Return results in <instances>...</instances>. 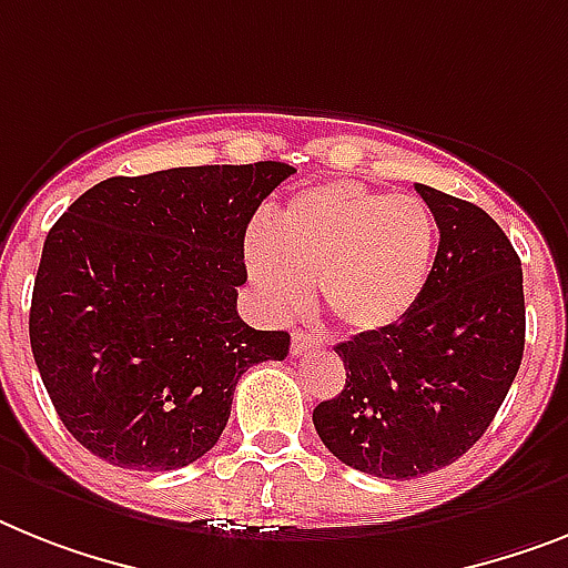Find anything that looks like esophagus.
Here are the masks:
<instances>
[{"instance_id": "34e87169", "label": "esophagus", "mask_w": 568, "mask_h": 568, "mask_svg": "<svg viewBox=\"0 0 568 568\" xmlns=\"http://www.w3.org/2000/svg\"><path fill=\"white\" fill-rule=\"evenodd\" d=\"M318 345H322V339H318V336L307 334V331H293V342H290V351H293V357H302V354L318 348Z\"/></svg>"}]
</instances>
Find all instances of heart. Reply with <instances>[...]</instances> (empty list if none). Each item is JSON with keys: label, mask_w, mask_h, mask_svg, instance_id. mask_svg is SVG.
<instances>
[{"label": "heart", "mask_w": 568, "mask_h": 568, "mask_svg": "<svg viewBox=\"0 0 568 568\" xmlns=\"http://www.w3.org/2000/svg\"><path fill=\"white\" fill-rule=\"evenodd\" d=\"M438 229L429 205L359 182H325L295 194L246 234V270L273 313L302 311L318 278L331 316L351 331L400 322L433 275Z\"/></svg>", "instance_id": "obj_1"}]
</instances>
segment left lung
I'll return each instance as SVG.
<instances>
[{
  "label": "left lung",
  "instance_id": "1",
  "mask_svg": "<svg viewBox=\"0 0 568 568\" xmlns=\"http://www.w3.org/2000/svg\"><path fill=\"white\" fill-rule=\"evenodd\" d=\"M438 223L424 295L400 322L336 345L345 388L313 409L342 464L379 479L442 470L479 442L526 348L523 264L479 205L415 185Z\"/></svg>",
  "mask_w": 568,
  "mask_h": 568
}]
</instances>
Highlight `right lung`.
<instances>
[{"label":"right lung","instance_id":"right-lung-1","mask_svg":"<svg viewBox=\"0 0 568 568\" xmlns=\"http://www.w3.org/2000/svg\"><path fill=\"white\" fill-rule=\"evenodd\" d=\"M284 162L112 176L51 226L28 334L42 386L78 444L126 470L205 456L241 374L290 354L287 331L237 316L252 214Z\"/></svg>","mask_w":568,"mask_h":568}]
</instances>
